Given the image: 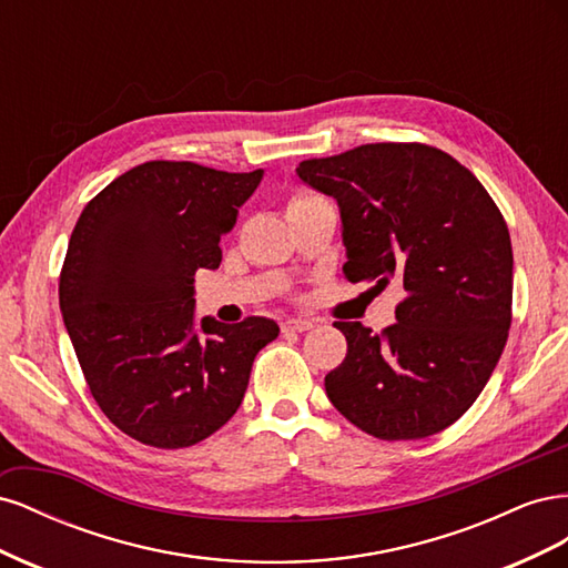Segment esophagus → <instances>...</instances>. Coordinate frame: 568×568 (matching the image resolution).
<instances>
[{"mask_svg": "<svg viewBox=\"0 0 568 568\" xmlns=\"http://www.w3.org/2000/svg\"><path fill=\"white\" fill-rule=\"evenodd\" d=\"M313 329L311 320H301V317H288L282 322V332H307Z\"/></svg>", "mask_w": 568, "mask_h": 568, "instance_id": "obj_1", "label": "esophagus"}]
</instances>
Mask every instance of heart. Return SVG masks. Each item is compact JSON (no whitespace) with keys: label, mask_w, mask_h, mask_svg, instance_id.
<instances>
[{"label":"heart","mask_w":568,"mask_h":568,"mask_svg":"<svg viewBox=\"0 0 568 568\" xmlns=\"http://www.w3.org/2000/svg\"><path fill=\"white\" fill-rule=\"evenodd\" d=\"M313 199H317V196H305V194H301V196H296V199H291V203H288V205H296V203H305V201H313Z\"/></svg>","instance_id":"b5f03b06"}]
</instances>
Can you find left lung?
<instances>
[{"mask_svg": "<svg viewBox=\"0 0 568 568\" xmlns=\"http://www.w3.org/2000/svg\"><path fill=\"white\" fill-rule=\"evenodd\" d=\"M296 173L338 201L348 282L405 288L382 334L334 322L348 353L324 376L332 405L382 440L443 432L474 405L509 336L514 257L500 209L471 170L419 142L363 144Z\"/></svg>", "mask_w": 568, "mask_h": 568, "instance_id": "obj_1", "label": "left lung"}]
</instances>
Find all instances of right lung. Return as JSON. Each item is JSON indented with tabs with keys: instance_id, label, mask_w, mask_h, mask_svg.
Segmentation results:
<instances>
[{
	"instance_id": "right-lung-1",
	"label": "right lung",
	"mask_w": 568,
	"mask_h": 568,
	"mask_svg": "<svg viewBox=\"0 0 568 568\" xmlns=\"http://www.w3.org/2000/svg\"><path fill=\"white\" fill-rule=\"evenodd\" d=\"M263 180L192 161H149L84 205L68 242L59 305L97 405L151 448L196 445L244 400L265 317L194 326V274L222 261L220 236Z\"/></svg>"
}]
</instances>
